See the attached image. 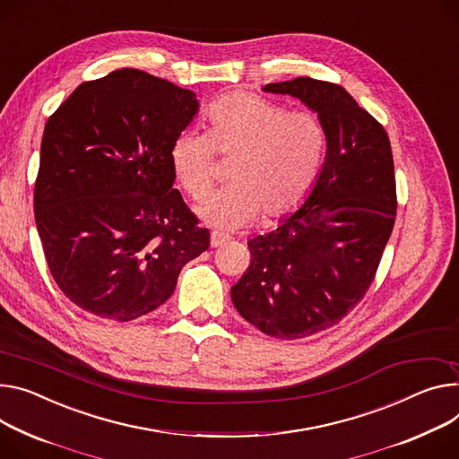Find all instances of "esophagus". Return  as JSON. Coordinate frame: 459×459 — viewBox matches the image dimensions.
<instances>
[{
  "instance_id": "1",
  "label": "esophagus",
  "mask_w": 459,
  "mask_h": 459,
  "mask_svg": "<svg viewBox=\"0 0 459 459\" xmlns=\"http://www.w3.org/2000/svg\"><path fill=\"white\" fill-rule=\"evenodd\" d=\"M228 240L230 238L226 235L213 231V233H211V240L209 242H211V248H219V246H224Z\"/></svg>"
}]
</instances>
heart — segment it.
<instances>
[{"label": "heart", "instance_id": "1", "mask_svg": "<svg viewBox=\"0 0 459 459\" xmlns=\"http://www.w3.org/2000/svg\"><path fill=\"white\" fill-rule=\"evenodd\" d=\"M205 119L207 134L184 130L169 151L176 180L193 200H204L213 189L215 152L235 158L231 187L198 209L202 219L237 230L261 213L268 221L285 217L307 200L325 154V132L312 112L235 91L211 104Z\"/></svg>", "mask_w": 459, "mask_h": 459}]
</instances>
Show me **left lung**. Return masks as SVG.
<instances>
[{
  "label": "left lung",
  "mask_w": 459,
  "mask_h": 459,
  "mask_svg": "<svg viewBox=\"0 0 459 459\" xmlns=\"http://www.w3.org/2000/svg\"><path fill=\"white\" fill-rule=\"evenodd\" d=\"M263 90L318 114L327 152L305 204L248 240L231 301L264 334L298 340L336 325L371 287L397 215L394 156L384 126L342 86L298 77Z\"/></svg>",
  "instance_id": "8db88e82"
}]
</instances>
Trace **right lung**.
Segmentation results:
<instances>
[{
    "label": "right lung",
    "instance_id": "obj_1",
    "mask_svg": "<svg viewBox=\"0 0 459 459\" xmlns=\"http://www.w3.org/2000/svg\"><path fill=\"white\" fill-rule=\"evenodd\" d=\"M196 112L191 90L123 67L82 82L48 119L34 219L51 275L79 308L145 316L209 248L169 160Z\"/></svg>",
    "mask_w": 459,
    "mask_h": 459
}]
</instances>
